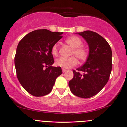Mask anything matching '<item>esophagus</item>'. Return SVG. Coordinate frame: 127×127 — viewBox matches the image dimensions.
<instances>
[{"label": "esophagus", "mask_w": 127, "mask_h": 127, "mask_svg": "<svg viewBox=\"0 0 127 127\" xmlns=\"http://www.w3.org/2000/svg\"><path fill=\"white\" fill-rule=\"evenodd\" d=\"M62 72L63 73H65L67 72V70L66 69H64V68H62Z\"/></svg>", "instance_id": "34e87169"}]
</instances>
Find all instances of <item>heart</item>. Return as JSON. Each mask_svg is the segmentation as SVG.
<instances>
[{"instance_id": "heart-1", "label": "heart", "mask_w": 127, "mask_h": 127, "mask_svg": "<svg viewBox=\"0 0 127 127\" xmlns=\"http://www.w3.org/2000/svg\"><path fill=\"white\" fill-rule=\"evenodd\" d=\"M65 42L72 48L71 54H74L80 60H84L87 56V52L84 48L81 47L82 42L81 39L76 36H71L65 40ZM51 53L54 56L58 54V45L55 43L52 46ZM55 65L64 69H68L75 66L78 64L76 58L72 56L68 58L60 57L55 60Z\"/></svg>"}]
</instances>
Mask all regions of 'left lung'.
I'll return each instance as SVG.
<instances>
[{
  "instance_id": "left-lung-1",
  "label": "left lung",
  "mask_w": 127,
  "mask_h": 127,
  "mask_svg": "<svg viewBox=\"0 0 127 127\" xmlns=\"http://www.w3.org/2000/svg\"><path fill=\"white\" fill-rule=\"evenodd\" d=\"M76 34L88 43L89 54L85 64L77 68V72L73 71V78L68 85L74 95L88 98L99 93L108 82L112 67V49L106 39L95 32L86 30Z\"/></svg>"
}]
</instances>
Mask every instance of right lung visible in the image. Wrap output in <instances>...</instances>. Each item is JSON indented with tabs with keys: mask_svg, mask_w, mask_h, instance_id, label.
Returning a JSON list of instances; mask_svg holds the SVG:
<instances>
[{
	"mask_svg": "<svg viewBox=\"0 0 127 127\" xmlns=\"http://www.w3.org/2000/svg\"><path fill=\"white\" fill-rule=\"evenodd\" d=\"M63 33L39 29L30 32L19 42L14 59L17 78L32 95L49 94L62 73L61 67L52 66L54 61L51 48L62 38Z\"/></svg>",
	"mask_w": 127,
	"mask_h": 127,
	"instance_id": "obj_1",
	"label": "right lung"
}]
</instances>
